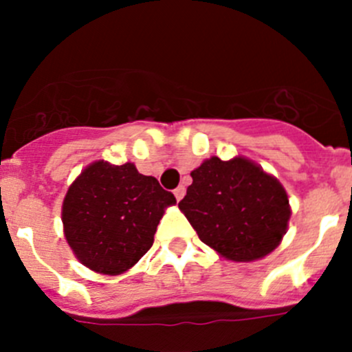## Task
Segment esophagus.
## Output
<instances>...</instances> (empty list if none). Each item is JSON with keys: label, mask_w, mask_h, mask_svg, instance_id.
Segmentation results:
<instances>
[{"label": "esophagus", "mask_w": 352, "mask_h": 352, "mask_svg": "<svg viewBox=\"0 0 352 352\" xmlns=\"http://www.w3.org/2000/svg\"><path fill=\"white\" fill-rule=\"evenodd\" d=\"M173 196H175L177 201H180V199L186 196V187H182V186L177 187V189L173 190Z\"/></svg>", "instance_id": "esophagus-1"}]
</instances>
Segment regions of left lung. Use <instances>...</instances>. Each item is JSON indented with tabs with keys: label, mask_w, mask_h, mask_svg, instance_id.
<instances>
[{
	"label": "left lung",
	"mask_w": 352,
	"mask_h": 352,
	"mask_svg": "<svg viewBox=\"0 0 352 352\" xmlns=\"http://www.w3.org/2000/svg\"><path fill=\"white\" fill-rule=\"evenodd\" d=\"M190 177L179 208L201 242L235 262L257 261L281 243L289 199L281 182L257 163L243 156L228 162L211 156Z\"/></svg>",
	"instance_id": "1"
}]
</instances>
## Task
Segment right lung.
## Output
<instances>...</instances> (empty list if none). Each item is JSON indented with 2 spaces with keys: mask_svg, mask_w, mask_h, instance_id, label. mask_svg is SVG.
I'll use <instances>...</instances> for the list:
<instances>
[{
  "mask_svg": "<svg viewBox=\"0 0 352 352\" xmlns=\"http://www.w3.org/2000/svg\"><path fill=\"white\" fill-rule=\"evenodd\" d=\"M172 192L134 163L88 165L67 189L63 202L65 236L83 265L117 276L133 267L151 248L156 226Z\"/></svg>",
  "mask_w": 352,
  "mask_h": 352,
  "instance_id": "right-lung-1",
  "label": "right lung"
}]
</instances>
